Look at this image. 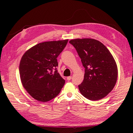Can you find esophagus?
<instances>
[{
	"instance_id": "1",
	"label": "esophagus",
	"mask_w": 133,
	"mask_h": 133,
	"mask_svg": "<svg viewBox=\"0 0 133 133\" xmlns=\"http://www.w3.org/2000/svg\"><path fill=\"white\" fill-rule=\"evenodd\" d=\"M67 79L68 80H70L71 79V76H69V77H67Z\"/></svg>"
}]
</instances>
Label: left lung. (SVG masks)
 Returning a JSON list of instances; mask_svg holds the SVG:
<instances>
[{"label":"left lung","mask_w":133,"mask_h":133,"mask_svg":"<svg viewBox=\"0 0 133 133\" xmlns=\"http://www.w3.org/2000/svg\"><path fill=\"white\" fill-rule=\"evenodd\" d=\"M83 67L84 80L78 89L89 100L104 98L113 89L117 79L116 63L110 51L102 43L92 39L71 40Z\"/></svg>","instance_id":"8db88e82"}]
</instances>
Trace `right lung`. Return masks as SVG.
Masks as SVG:
<instances>
[{
  "instance_id": "1",
  "label": "right lung",
  "mask_w": 133,
  "mask_h": 133,
  "mask_svg": "<svg viewBox=\"0 0 133 133\" xmlns=\"http://www.w3.org/2000/svg\"><path fill=\"white\" fill-rule=\"evenodd\" d=\"M69 40L35 45L22 56L19 73L24 88L39 102H47L60 93L65 80L58 74L57 57Z\"/></svg>"
}]
</instances>
